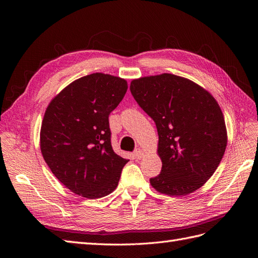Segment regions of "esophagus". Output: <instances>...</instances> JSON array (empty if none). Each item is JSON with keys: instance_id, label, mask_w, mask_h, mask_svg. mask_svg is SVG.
Returning a JSON list of instances; mask_svg holds the SVG:
<instances>
[{"instance_id": "obj_1", "label": "esophagus", "mask_w": 258, "mask_h": 258, "mask_svg": "<svg viewBox=\"0 0 258 258\" xmlns=\"http://www.w3.org/2000/svg\"><path fill=\"white\" fill-rule=\"evenodd\" d=\"M134 155H135L136 159H141V158L143 157V156H144V152H143L142 148H138V150L135 151Z\"/></svg>"}]
</instances>
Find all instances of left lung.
I'll use <instances>...</instances> for the list:
<instances>
[{"mask_svg": "<svg viewBox=\"0 0 258 258\" xmlns=\"http://www.w3.org/2000/svg\"><path fill=\"white\" fill-rule=\"evenodd\" d=\"M130 90L158 131L162 168L151 185L176 197L204 186L227 146L224 115L214 97L192 81L169 73L134 80Z\"/></svg>", "mask_w": 258, "mask_h": 258, "instance_id": "obj_1", "label": "left lung"}]
</instances>
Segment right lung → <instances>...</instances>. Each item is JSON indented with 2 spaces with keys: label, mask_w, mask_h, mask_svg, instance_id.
I'll list each match as a JSON object with an SVG mask.
<instances>
[{
  "label": "right lung",
  "mask_w": 258,
  "mask_h": 258,
  "mask_svg": "<svg viewBox=\"0 0 258 258\" xmlns=\"http://www.w3.org/2000/svg\"><path fill=\"white\" fill-rule=\"evenodd\" d=\"M127 89L126 80L92 73L68 85L46 108L40 134L44 160L79 196L101 198L118 185L129 160L113 151L108 115Z\"/></svg>",
  "instance_id": "right-lung-1"
}]
</instances>
